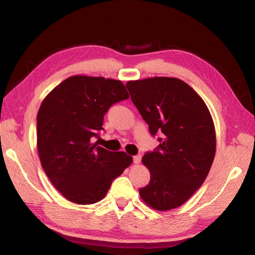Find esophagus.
I'll return each instance as SVG.
<instances>
[{
  "label": "esophagus",
  "mask_w": 255,
  "mask_h": 255,
  "mask_svg": "<svg viewBox=\"0 0 255 255\" xmlns=\"http://www.w3.org/2000/svg\"><path fill=\"white\" fill-rule=\"evenodd\" d=\"M140 160H141V156L140 155H135L133 157V161H134V164H136V165L139 164Z\"/></svg>",
  "instance_id": "1"
}]
</instances>
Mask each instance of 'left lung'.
<instances>
[{"label":"left lung","mask_w":255,"mask_h":255,"mask_svg":"<svg viewBox=\"0 0 255 255\" xmlns=\"http://www.w3.org/2000/svg\"><path fill=\"white\" fill-rule=\"evenodd\" d=\"M130 99L159 144L142 157L151 177L139 195L150 207L168 211L195 194L211 170L216 133L206 104L188 84L155 76L128 81Z\"/></svg>","instance_id":"left-lung-1"}]
</instances>
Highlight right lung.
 Here are the masks:
<instances>
[{
    "label": "right lung",
    "mask_w": 255,
    "mask_h": 255,
    "mask_svg": "<svg viewBox=\"0 0 255 255\" xmlns=\"http://www.w3.org/2000/svg\"><path fill=\"white\" fill-rule=\"evenodd\" d=\"M128 98L121 81L87 75L70 76L44 98L37 114L38 153L49 180L69 201H101L132 164L127 153L91 143L110 107Z\"/></svg>",
    "instance_id": "obj_1"
}]
</instances>
